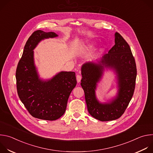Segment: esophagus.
Segmentation results:
<instances>
[{"label":"esophagus","mask_w":153,"mask_h":153,"mask_svg":"<svg viewBox=\"0 0 153 153\" xmlns=\"http://www.w3.org/2000/svg\"><path fill=\"white\" fill-rule=\"evenodd\" d=\"M76 79H77V82H78V83H79V82H80L81 79H82V76H81V75H79V74L77 75V76H76Z\"/></svg>","instance_id":"34e87169"}]
</instances>
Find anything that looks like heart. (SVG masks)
<instances>
[{"mask_svg": "<svg viewBox=\"0 0 153 153\" xmlns=\"http://www.w3.org/2000/svg\"><path fill=\"white\" fill-rule=\"evenodd\" d=\"M94 46V43H90V44H88V45H87V46L86 47V49H91V48H92Z\"/></svg>", "mask_w": 153, "mask_h": 153, "instance_id": "b5f03b06", "label": "heart"}]
</instances>
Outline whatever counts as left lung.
I'll return each instance as SVG.
<instances>
[{
	"label": "left lung",
	"mask_w": 153,
	"mask_h": 153,
	"mask_svg": "<svg viewBox=\"0 0 153 153\" xmlns=\"http://www.w3.org/2000/svg\"><path fill=\"white\" fill-rule=\"evenodd\" d=\"M104 66L116 70L120 90L114 101L110 104H102L95 98V90ZM82 76L80 85L84 90L89 113L100 121L113 120L120 117L133 96L137 68L129 45L119 33L115 34V45L103 56L99 63L88 62L83 65Z\"/></svg>",
	"instance_id": "obj_1"
}]
</instances>
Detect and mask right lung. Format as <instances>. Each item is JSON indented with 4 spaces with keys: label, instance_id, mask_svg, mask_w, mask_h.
<instances>
[{
    "label": "right lung",
    "instance_id": "obj_1",
    "mask_svg": "<svg viewBox=\"0 0 153 153\" xmlns=\"http://www.w3.org/2000/svg\"><path fill=\"white\" fill-rule=\"evenodd\" d=\"M56 36L53 32H33L26 42L16 72L20 100L33 117L42 120H55L63 115L70 93L77 84L76 73L72 71H62L47 82L39 79L33 50L41 40Z\"/></svg>",
    "mask_w": 153,
    "mask_h": 153
}]
</instances>
